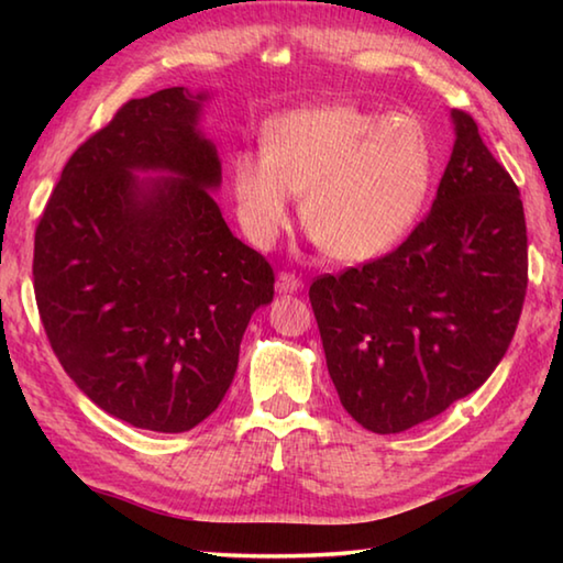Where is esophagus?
I'll use <instances>...</instances> for the list:
<instances>
[{"label":"esophagus","mask_w":563,"mask_h":563,"mask_svg":"<svg viewBox=\"0 0 563 563\" xmlns=\"http://www.w3.org/2000/svg\"><path fill=\"white\" fill-rule=\"evenodd\" d=\"M275 290L280 295H292V292H300L302 290V280L295 278L290 273H280L278 280H275Z\"/></svg>","instance_id":"34e87169"}]
</instances>
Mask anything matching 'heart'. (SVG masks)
<instances>
[{
	"label": "heart",
	"mask_w": 563,
	"mask_h": 563,
	"mask_svg": "<svg viewBox=\"0 0 563 563\" xmlns=\"http://www.w3.org/2000/svg\"><path fill=\"white\" fill-rule=\"evenodd\" d=\"M434 178L430 133L415 117L379 119L352 103H322L273 119L263 154L231 158L235 216L261 251L300 216L332 261L367 263L405 241Z\"/></svg>",
	"instance_id": "b5f03b06"
}]
</instances>
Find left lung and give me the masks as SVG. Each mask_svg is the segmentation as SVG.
<instances>
[{"label": "left lung", "instance_id": "1", "mask_svg": "<svg viewBox=\"0 0 563 563\" xmlns=\"http://www.w3.org/2000/svg\"><path fill=\"white\" fill-rule=\"evenodd\" d=\"M430 216L385 258L310 285L328 373L365 430L397 434L472 395L499 365L527 295L519 188L452 111Z\"/></svg>", "mask_w": 563, "mask_h": 563}]
</instances>
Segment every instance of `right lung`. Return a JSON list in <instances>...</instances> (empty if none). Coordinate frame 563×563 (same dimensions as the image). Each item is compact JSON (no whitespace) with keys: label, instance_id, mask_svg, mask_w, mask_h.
<instances>
[{"label":"right lung","instance_id":"add662e5","mask_svg":"<svg viewBox=\"0 0 563 563\" xmlns=\"http://www.w3.org/2000/svg\"><path fill=\"white\" fill-rule=\"evenodd\" d=\"M211 91L123 103L74 151L34 235V295L66 375L139 430L188 432L233 383L273 268L216 203Z\"/></svg>","mask_w":563,"mask_h":563}]
</instances>
